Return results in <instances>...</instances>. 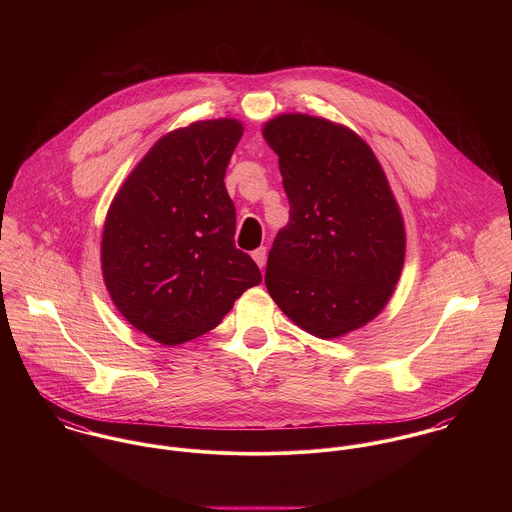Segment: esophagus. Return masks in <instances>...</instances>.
<instances>
[{
    "instance_id": "esophagus-1",
    "label": "esophagus",
    "mask_w": 512,
    "mask_h": 512,
    "mask_svg": "<svg viewBox=\"0 0 512 512\" xmlns=\"http://www.w3.org/2000/svg\"><path fill=\"white\" fill-rule=\"evenodd\" d=\"M252 258H254V262H256L260 268H264V264H266V258H268V250H266V246H260V248H256V250L252 252Z\"/></svg>"
}]
</instances>
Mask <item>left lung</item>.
Returning a JSON list of instances; mask_svg holds the SVG:
<instances>
[{
	"label": "left lung",
	"mask_w": 512,
	"mask_h": 512,
	"mask_svg": "<svg viewBox=\"0 0 512 512\" xmlns=\"http://www.w3.org/2000/svg\"><path fill=\"white\" fill-rule=\"evenodd\" d=\"M280 157L290 222L266 288L295 325L335 339L374 319L404 266V222L372 149L345 126L284 114L264 126Z\"/></svg>",
	"instance_id": "left-lung-1"
}]
</instances>
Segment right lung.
Wrapping results in <instances>:
<instances>
[{"mask_svg": "<svg viewBox=\"0 0 512 512\" xmlns=\"http://www.w3.org/2000/svg\"><path fill=\"white\" fill-rule=\"evenodd\" d=\"M242 138L236 120L195 122L163 136L114 197L102 234V274L120 313L147 337L181 345L213 327L262 282L234 244L224 187Z\"/></svg>", "mask_w": 512, "mask_h": 512, "instance_id": "obj_1", "label": "right lung"}]
</instances>
